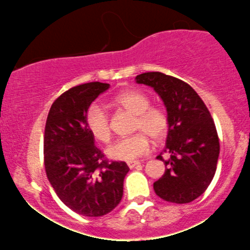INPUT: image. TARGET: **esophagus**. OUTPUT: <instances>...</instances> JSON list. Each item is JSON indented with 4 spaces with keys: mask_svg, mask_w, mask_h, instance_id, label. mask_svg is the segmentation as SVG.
<instances>
[{
    "mask_svg": "<svg viewBox=\"0 0 250 250\" xmlns=\"http://www.w3.org/2000/svg\"><path fill=\"white\" fill-rule=\"evenodd\" d=\"M140 165H141V163L137 162V161H129V162H127V166H128V167L130 168V169L137 167V166H140Z\"/></svg>",
    "mask_w": 250,
    "mask_h": 250,
    "instance_id": "1",
    "label": "esophagus"
}]
</instances>
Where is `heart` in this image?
<instances>
[{
	"label": "heart",
	"mask_w": 250,
	"mask_h": 250,
	"mask_svg": "<svg viewBox=\"0 0 250 250\" xmlns=\"http://www.w3.org/2000/svg\"><path fill=\"white\" fill-rule=\"evenodd\" d=\"M114 104L134 114L133 130L137 131L130 136L117 140L108 147L107 154L117 161H134L148 153L150 139L155 142L163 141L170 130V117L165 108L150 105L151 100L147 94L136 89H129L120 93L114 99ZM84 122L89 133L96 141L107 143L111 137L110 122L107 111L99 104H91L87 109Z\"/></svg>",
	"instance_id": "obj_1"
}]
</instances>
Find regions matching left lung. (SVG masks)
<instances>
[{"instance_id": "obj_1", "label": "left lung", "mask_w": 250, "mask_h": 250, "mask_svg": "<svg viewBox=\"0 0 250 250\" xmlns=\"http://www.w3.org/2000/svg\"><path fill=\"white\" fill-rule=\"evenodd\" d=\"M135 80L155 89L170 117L163 150L169 157L157 156L167 169L154 182L155 193L167 202H191L205 193L216 171L220 141L213 117L199 94L177 77L151 71Z\"/></svg>"}]
</instances>
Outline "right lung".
Returning a JSON list of instances; mask_svg holds the SVG:
<instances>
[{
	"label": "right lung",
	"instance_id": "obj_1",
	"mask_svg": "<svg viewBox=\"0 0 250 250\" xmlns=\"http://www.w3.org/2000/svg\"><path fill=\"white\" fill-rule=\"evenodd\" d=\"M108 88L90 82L68 89L51 104L45 122V174L59 199L83 216L110 213L121 202L129 171L125 162L105 159L84 122L89 105Z\"/></svg>",
	"mask_w": 250,
	"mask_h": 250
}]
</instances>
